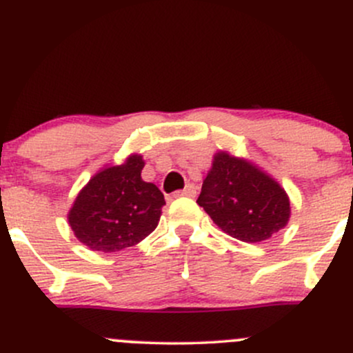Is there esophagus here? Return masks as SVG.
<instances>
[{
    "instance_id": "obj_1",
    "label": "esophagus",
    "mask_w": 353,
    "mask_h": 353,
    "mask_svg": "<svg viewBox=\"0 0 353 353\" xmlns=\"http://www.w3.org/2000/svg\"><path fill=\"white\" fill-rule=\"evenodd\" d=\"M174 196H176V198H181V196H186V198H194L196 188L192 186V184H186V188L181 189V191H177V192H174Z\"/></svg>"
}]
</instances>
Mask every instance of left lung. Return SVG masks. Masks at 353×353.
Returning a JSON list of instances; mask_svg holds the SVG:
<instances>
[{"label": "left lung", "instance_id": "8db88e82", "mask_svg": "<svg viewBox=\"0 0 353 353\" xmlns=\"http://www.w3.org/2000/svg\"><path fill=\"white\" fill-rule=\"evenodd\" d=\"M198 205L221 232L247 243L269 240L291 218V201L279 181L228 150L213 155Z\"/></svg>", "mask_w": 353, "mask_h": 353}]
</instances>
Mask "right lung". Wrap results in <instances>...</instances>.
I'll return each instance as SVG.
<instances>
[{"label": "right lung", "mask_w": 353, "mask_h": 353, "mask_svg": "<svg viewBox=\"0 0 353 353\" xmlns=\"http://www.w3.org/2000/svg\"><path fill=\"white\" fill-rule=\"evenodd\" d=\"M145 161L130 154L121 164L103 165L77 192L68 221L81 243L94 252H120L157 228L165 205L154 183L142 179Z\"/></svg>", "instance_id": "1"}]
</instances>
